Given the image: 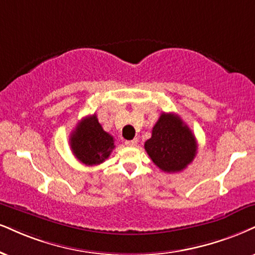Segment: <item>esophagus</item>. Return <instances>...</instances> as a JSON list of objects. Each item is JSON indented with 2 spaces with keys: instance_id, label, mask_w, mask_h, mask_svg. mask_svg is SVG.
Listing matches in <instances>:
<instances>
[{
  "instance_id": "obj_1",
  "label": "esophagus",
  "mask_w": 255,
  "mask_h": 255,
  "mask_svg": "<svg viewBox=\"0 0 255 255\" xmlns=\"http://www.w3.org/2000/svg\"><path fill=\"white\" fill-rule=\"evenodd\" d=\"M125 144H127L128 146L133 147V146H136L137 144H138V139H137V138H134V139H132V140H127V142H125Z\"/></svg>"
}]
</instances>
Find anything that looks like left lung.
<instances>
[{
	"label": "left lung",
	"instance_id": "obj_1",
	"mask_svg": "<svg viewBox=\"0 0 255 255\" xmlns=\"http://www.w3.org/2000/svg\"><path fill=\"white\" fill-rule=\"evenodd\" d=\"M144 147L161 170L178 172L193 162L197 145L193 132L181 118L163 112Z\"/></svg>",
	"mask_w": 255,
	"mask_h": 255
}]
</instances>
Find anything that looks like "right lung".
Masks as SVG:
<instances>
[{"label":"right lung","instance_id":"1","mask_svg":"<svg viewBox=\"0 0 255 255\" xmlns=\"http://www.w3.org/2000/svg\"><path fill=\"white\" fill-rule=\"evenodd\" d=\"M70 144L73 155L86 165H98L111 155L115 140L98 122L96 115L85 117L73 132Z\"/></svg>","mask_w":255,"mask_h":255}]
</instances>
